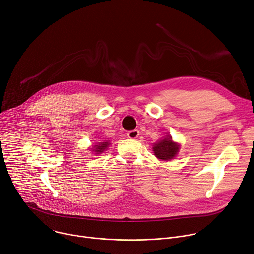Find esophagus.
<instances>
[{
	"mask_svg": "<svg viewBox=\"0 0 254 254\" xmlns=\"http://www.w3.org/2000/svg\"><path fill=\"white\" fill-rule=\"evenodd\" d=\"M140 135V131L137 130V129H133V130H129L128 132H127V136L129 137V139H132V140H134V139H136L137 136Z\"/></svg>",
	"mask_w": 254,
	"mask_h": 254,
	"instance_id": "1",
	"label": "esophagus"
}]
</instances>
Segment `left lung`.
<instances>
[{
    "label": "left lung",
    "mask_w": 254,
    "mask_h": 254,
    "mask_svg": "<svg viewBox=\"0 0 254 254\" xmlns=\"http://www.w3.org/2000/svg\"><path fill=\"white\" fill-rule=\"evenodd\" d=\"M153 151L154 155L158 159L163 161H169L177 155L179 151V144L172 141L171 135H167L164 139L154 144Z\"/></svg>",
    "instance_id": "obj_1"
}]
</instances>
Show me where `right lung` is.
Returning a JSON list of instances; mask_svg holds the SVG:
<instances>
[{
  "mask_svg": "<svg viewBox=\"0 0 254 254\" xmlns=\"http://www.w3.org/2000/svg\"><path fill=\"white\" fill-rule=\"evenodd\" d=\"M109 146V142H101L99 144H96L93 146V149H92V152H94L96 155L103 153Z\"/></svg>",
  "mask_w": 254,
  "mask_h": 254,
  "instance_id": "1",
  "label": "right lung"
}]
</instances>
